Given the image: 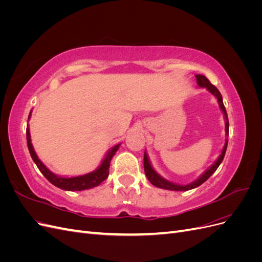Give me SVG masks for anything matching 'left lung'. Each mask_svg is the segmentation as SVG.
<instances>
[{
	"instance_id": "obj_1",
	"label": "left lung",
	"mask_w": 262,
	"mask_h": 262,
	"mask_svg": "<svg viewBox=\"0 0 262 262\" xmlns=\"http://www.w3.org/2000/svg\"><path fill=\"white\" fill-rule=\"evenodd\" d=\"M195 78H196V84L199 87H204V89H207L214 97H215L217 99V102H219V106H220V109L222 110V113H223V116H224V120H225V134H226V139H225V144L223 146V149H222V153L220 154V156L217 157V160L214 162L210 167L205 170L202 175H200V177L195 179L194 181L190 182V184L188 185H178V184H175V182H171V181H168L167 179L163 178L160 173L156 172V170L153 168L152 164H150L149 162V158L147 156V153L146 150L144 152V171H145V175L147 177V179L149 180L150 184H152L153 186L157 187V188H161V189H166V190H172V191H187V190H190V189H193V188H196L199 187L200 185H202L204 181H207L213 173L214 171H215L217 169V167L220 166V164L222 163V161H223V158L225 156V152H226V147H227V142H228V139H227V136H228V126H229V123H228V118H227V113H226V109L224 107V104H223V98H222V95L221 93L219 92V90L216 89L215 86L212 85L210 83V81L208 80L207 77H205L204 75H201V74H196L195 75Z\"/></svg>"
}]
</instances>
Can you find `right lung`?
<instances>
[{
	"mask_svg": "<svg viewBox=\"0 0 262 262\" xmlns=\"http://www.w3.org/2000/svg\"><path fill=\"white\" fill-rule=\"evenodd\" d=\"M30 117H31V112L28 116V120L30 119ZM26 136H27V145H28L30 156L33 158L35 164L37 165L38 169L41 171L42 175L48 179L53 186L63 190H67V191H82V190L92 189L94 187L99 186L102 181L108 178L110 161H112V158L119 149V146L121 145V143H119L113 146L112 148H109L104 157V160L101 161L100 165L94 171H91L89 173H85V175H81V176L63 177V176L55 175L54 172H52L49 168H47V166L39 160V157L37 156L34 149V146L31 144L29 125H27Z\"/></svg>",
	"mask_w": 262,
	"mask_h": 262,
	"instance_id": "add662e5",
	"label": "right lung"
}]
</instances>
